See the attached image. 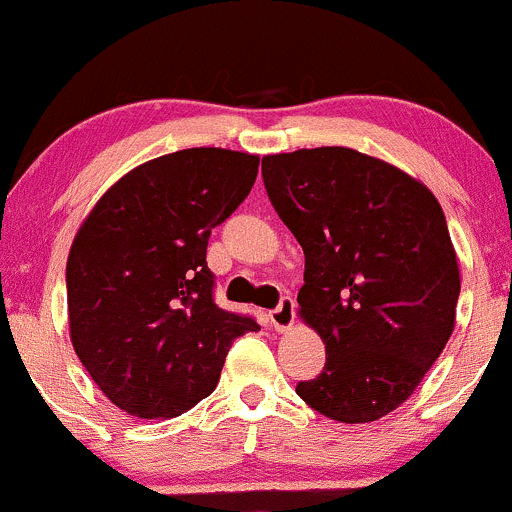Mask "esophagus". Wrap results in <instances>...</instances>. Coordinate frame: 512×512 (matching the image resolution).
Returning <instances> with one entry per match:
<instances>
[{
    "mask_svg": "<svg viewBox=\"0 0 512 512\" xmlns=\"http://www.w3.org/2000/svg\"><path fill=\"white\" fill-rule=\"evenodd\" d=\"M293 320H296V301L293 298H281V303L269 313V322L276 332L291 330Z\"/></svg>",
    "mask_w": 512,
    "mask_h": 512,
    "instance_id": "obj_1",
    "label": "esophagus"
}]
</instances>
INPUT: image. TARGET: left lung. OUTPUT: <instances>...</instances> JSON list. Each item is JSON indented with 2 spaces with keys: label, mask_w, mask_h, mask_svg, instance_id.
<instances>
[{
  "label": "left lung",
  "mask_w": 512,
  "mask_h": 512,
  "mask_svg": "<svg viewBox=\"0 0 512 512\" xmlns=\"http://www.w3.org/2000/svg\"><path fill=\"white\" fill-rule=\"evenodd\" d=\"M262 178L305 255L298 315L327 351L296 395L342 424L383 419L455 330L460 267L436 195L346 146L269 154Z\"/></svg>",
  "instance_id": "8db88e82"
}]
</instances>
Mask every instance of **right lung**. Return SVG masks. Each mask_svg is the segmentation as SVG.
I'll return each instance as SVG.
<instances>
[{"label": "right lung", "instance_id": "right-lung-1", "mask_svg": "<svg viewBox=\"0 0 512 512\" xmlns=\"http://www.w3.org/2000/svg\"><path fill=\"white\" fill-rule=\"evenodd\" d=\"M260 156L197 146L113 182L67 257L69 339L93 383L137 419H173L214 392L255 320L211 298V228L255 185Z\"/></svg>", "mask_w": 512, "mask_h": 512}]
</instances>
